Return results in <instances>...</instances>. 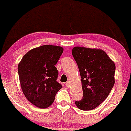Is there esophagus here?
Wrapping results in <instances>:
<instances>
[{
  "label": "esophagus",
  "instance_id": "34e87169",
  "mask_svg": "<svg viewBox=\"0 0 131 131\" xmlns=\"http://www.w3.org/2000/svg\"><path fill=\"white\" fill-rule=\"evenodd\" d=\"M66 85H67V86L68 87V88H69L71 85V82H70V81H68V82H67V84H66Z\"/></svg>",
  "mask_w": 131,
  "mask_h": 131
}]
</instances>
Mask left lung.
Here are the masks:
<instances>
[{"instance_id":"8db88e82","label":"left lung","mask_w":131,"mask_h":131,"mask_svg":"<svg viewBox=\"0 0 131 131\" xmlns=\"http://www.w3.org/2000/svg\"><path fill=\"white\" fill-rule=\"evenodd\" d=\"M72 54L81 78L83 97L75 102L81 110L95 108L107 98L115 82V64L104 50L74 47Z\"/></svg>"}]
</instances>
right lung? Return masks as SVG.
Wrapping results in <instances>:
<instances>
[{"instance_id": "right-lung-1", "label": "right lung", "mask_w": 131, "mask_h": 131, "mask_svg": "<svg viewBox=\"0 0 131 131\" xmlns=\"http://www.w3.org/2000/svg\"><path fill=\"white\" fill-rule=\"evenodd\" d=\"M63 52L60 46L43 45L28 51L18 65L23 92L28 101L39 108L49 107L62 88L57 81L58 72L55 65Z\"/></svg>"}]
</instances>
